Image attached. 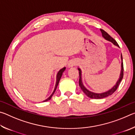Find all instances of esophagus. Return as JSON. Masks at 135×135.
I'll use <instances>...</instances> for the list:
<instances>
[{
    "mask_svg": "<svg viewBox=\"0 0 135 135\" xmlns=\"http://www.w3.org/2000/svg\"><path fill=\"white\" fill-rule=\"evenodd\" d=\"M77 64V62L76 61H70L69 64H68V67L69 68L73 67H74V66L76 65Z\"/></svg>",
    "mask_w": 135,
    "mask_h": 135,
    "instance_id": "esophagus-1",
    "label": "esophagus"
}]
</instances>
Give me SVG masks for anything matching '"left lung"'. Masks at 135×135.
<instances>
[{"label": "left lung", "instance_id": "8db88e82", "mask_svg": "<svg viewBox=\"0 0 135 135\" xmlns=\"http://www.w3.org/2000/svg\"><path fill=\"white\" fill-rule=\"evenodd\" d=\"M100 31H101L102 35V36H103V37L105 38V39L109 41V42L113 43L114 45H116V46H117L118 47H119V46H118L117 42H116V41L114 40L113 37H111V36H109L106 31H105L104 30H102V29H100ZM121 59H122V69H121V73H120L119 79L117 80V83H116V84H115V85H114L110 90L107 91V92H103L101 93H94V92H90V91L87 89L84 86V85L83 84V83H82L81 71L79 68H78V70L79 71V86H80V87L81 89L83 90V92L85 93L86 96H88L89 98H92V99H102V98H106L107 97H108V96H109V95H111L116 90H117V89L118 88V86L120 85L121 81H122V80L123 79V71H124L122 55H121Z\"/></svg>", "mask_w": 135, "mask_h": 135}]
</instances>
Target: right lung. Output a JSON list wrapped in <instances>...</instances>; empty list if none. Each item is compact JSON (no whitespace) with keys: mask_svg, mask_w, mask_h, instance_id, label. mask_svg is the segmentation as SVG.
I'll list each match as a JSON object with an SVG mask.
<instances>
[{"mask_svg":"<svg viewBox=\"0 0 135 135\" xmlns=\"http://www.w3.org/2000/svg\"><path fill=\"white\" fill-rule=\"evenodd\" d=\"M65 70V67H64L63 68H62V69H61L59 71L58 73V74H57V76H56V84H55V89H54V92H53V93H52V95L50 96V97L48 98H47V99L45 100L43 102H46V101H47V100H50V99H51L52 97L54 94L55 92V90H56V88H57V86H58V85L59 81V80H60V79L61 78V76H62V73H63L64 71Z\"/></svg>","mask_w":135,"mask_h":135,"instance_id":"1","label":"right lung"}]
</instances>
